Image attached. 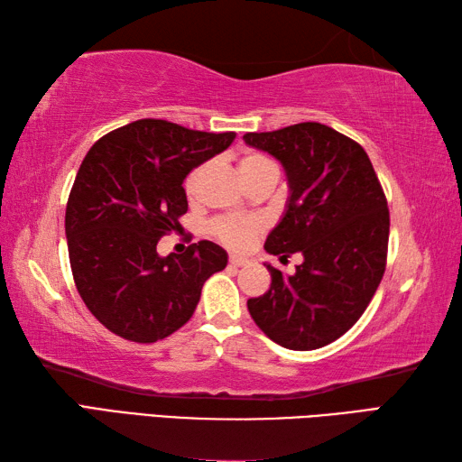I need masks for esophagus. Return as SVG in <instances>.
Returning a JSON list of instances; mask_svg holds the SVG:
<instances>
[{"mask_svg": "<svg viewBox=\"0 0 462 462\" xmlns=\"http://www.w3.org/2000/svg\"><path fill=\"white\" fill-rule=\"evenodd\" d=\"M228 263H230L232 268H242V266H246L248 260L246 258H238V256H230Z\"/></svg>", "mask_w": 462, "mask_h": 462, "instance_id": "esophagus-1", "label": "esophagus"}]
</instances>
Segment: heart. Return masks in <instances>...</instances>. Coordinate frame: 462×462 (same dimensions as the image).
Wrapping results in <instances>:
<instances>
[{"mask_svg": "<svg viewBox=\"0 0 462 462\" xmlns=\"http://www.w3.org/2000/svg\"><path fill=\"white\" fill-rule=\"evenodd\" d=\"M238 171L246 186L258 182L262 179H278V172H280L278 164L273 162L268 154L258 152V151L244 152L238 161ZM204 172H206V164H200L196 166L194 171H190L189 176H186L184 192L189 199H192V196H196V192H199ZM210 230L214 236L222 244H226L228 248L242 250L246 248L254 238H256V234L262 230V226L254 218H234V216H224V218H216L210 224Z\"/></svg>", "mask_w": 462, "mask_h": 462, "instance_id": "b5f03b06", "label": "heart"}]
</instances>
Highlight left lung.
<instances>
[{
    "mask_svg": "<svg viewBox=\"0 0 462 462\" xmlns=\"http://www.w3.org/2000/svg\"><path fill=\"white\" fill-rule=\"evenodd\" d=\"M244 141L276 156L290 182L286 214L263 248L303 254L293 276L266 263L272 286L248 300V311L278 346L319 349L356 326L385 273V192L363 146L328 125L246 133Z\"/></svg>",
    "mask_w": 462,
    "mask_h": 462,
    "instance_id": "obj_1",
    "label": "left lung"
}]
</instances>
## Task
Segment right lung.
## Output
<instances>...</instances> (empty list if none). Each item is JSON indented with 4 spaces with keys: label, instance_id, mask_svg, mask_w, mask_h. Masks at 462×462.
<instances>
[{
    "label": "right lung",
    "instance_id": "add662e5",
    "mask_svg": "<svg viewBox=\"0 0 462 462\" xmlns=\"http://www.w3.org/2000/svg\"><path fill=\"white\" fill-rule=\"evenodd\" d=\"M234 139L236 133L141 119L105 134L87 152L67 200L69 262L85 306L119 337H169L192 318L204 282L228 263L208 240L166 258L156 244L180 228L189 210L186 174Z\"/></svg>",
    "mask_w": 462,
    "mask_h": 462
}]
</instances>
